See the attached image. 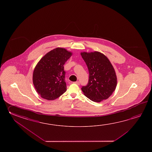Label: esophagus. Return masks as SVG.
I'll list each match as a JSON object with an SVG mask.
<instances>
[{
	"mask_svg": "<svg viewBox=\"0 0 152 152\" xmlns=\"http://www.w3.org/2000/svg\"><path fill=\"white\" fill-rule=\"evenodd\" d=\"M75 84H77V85H80V82L79 81H75Z\"/></svg>",
	"mask_w": 152,
	"mask_h": 152,
	"instance_id": "esophagus-1",
	"label": "esophagus"
}]
</instances>
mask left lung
<instances>
[{
    "label": "left lung",
    "instance_id": "left-lung-1",
    "mask_svg": "<svg viewBox=\"0 0 152 152\" xmlns=\"http://www.w3.org/2000/svg\"><path fill=\"white\" fill-rule=\"evenodd\" d=\"M81 55L89 72L88 83L81 87L84 94L94 102L107 99L116 87V75L113 65L99 52H83Z\"/></svg>",
    "mask_w": 152,
    "mask_h": 152
}]
</instances>
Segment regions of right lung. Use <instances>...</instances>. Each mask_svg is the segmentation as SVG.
Returning <instances> with one entry per match:
<instances>
[{
	"instance_id": "obj_1",
	"label": "right lung",
	"mask_w": 152,
	"mask_h": 152,
	"mask_svg": "<svg viewBox=\"0 0 152 152\" xmlns=\"http://www.w3.org/2000/svg\"><path fill=\"white\" fill-rule=\"evenodd\" d=\"M72 53L57 48L46 54L36 66L33 84L37 92L47 100H54L67 90L64 65Z\"/></svg>"
}]
</instances>
